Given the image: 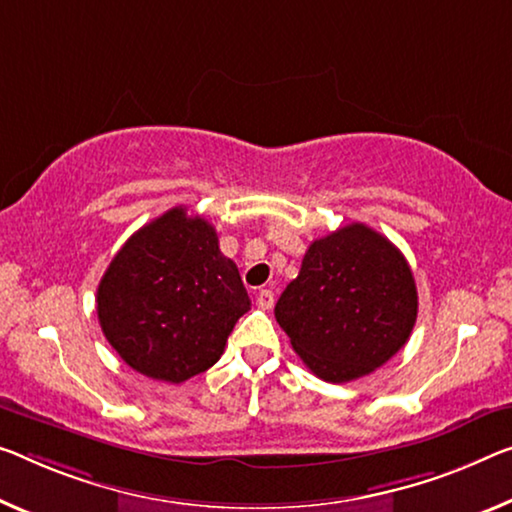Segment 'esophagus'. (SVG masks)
Returning a JSON list of instances; mask_svg holds the SVG:
<instances>
[{
	"instance_id": "34e87169",
	"label": "esophagus",
	"mask_w": 512,
	"mask_h": 512,
	"mask_svg": "<svg viewBox=\"0 0 512 512\" xmlns=\"http://www.w3.org/2000/svg\"><path fill=\"white\" fill-rule=\"evenodd\" d=\"M256 306H258V309H272V306H274V293H272V290L263 288L261 293L256 295Z\"/></svg>"
}]
</instances>
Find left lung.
I'll list each match as a JSON object with an SVG mask.
<instances>
[{"label": "left lung", "instance_id": "obj_1", "mask_svg": "<svg viewBox=\"0 0 512 512\" xmlns=\"http://www.w3.org/2000/svg\"><path fill=\"white\" fill-rule=\"evenodd\" d=\"M419 297L400 249L366 224L313 240L274 318L300 359L325 382L373 373L410 338Z\"/></svg>", "mask_w": 512, "mask_h": 512}]
</instances>
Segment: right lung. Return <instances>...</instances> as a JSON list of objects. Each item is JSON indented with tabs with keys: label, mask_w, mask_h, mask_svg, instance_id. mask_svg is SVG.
<instances>
[{
	"label": "right lung",
	"mask_w": 512,
	"mask_h": 512,
	"mask_svg": "<svg viewBox=\"0 0 512 512\" xmlns=\"http://www.w3.org/2000/svg\"><path fill=\"white\" fill-rule=\"evenodd\" d=\"M96 302L102 334L125 364L171 384L217 364L235 322L251 309L215 226L183 206L125 242L102 274Z\"/></svg>",
	"instance_id": "right-lung-1"
}]
</instances>
